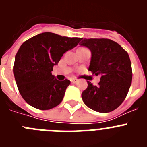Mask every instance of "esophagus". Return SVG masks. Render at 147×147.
<instances>
[{
  "label": "esophagus",
  "mask_w": 147,
  "mask_h": 147,
  "mask_svg": "<svg viewBox=\"0 0 147 147\" xmlns=\"http://www.w3.org/2000/svg\"><path fill=\"white\" fill-rule=\"evenodd\" d=\"M71 83H73V84H76V83L78 82V80H76V79H71Z\"/></svg>",
  "instance_id": "1"
}]
</instances>
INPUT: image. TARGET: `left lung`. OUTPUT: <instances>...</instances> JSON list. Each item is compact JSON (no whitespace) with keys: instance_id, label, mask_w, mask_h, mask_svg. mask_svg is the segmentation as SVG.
<instances>
[{"instance_id":"obj_1","label":"left lung","mask_w":147,"mask_h":147,"mask_svg":"<svg viewBox=\"0 0 147 147\" xmlns=\"http://www.w3.org/2000/svg\"><path fill=\"white\" fill-rule=\"evenodd\" d=\"M80 45L91 51L88 70L100 75L98 85L88 82L82 93L83 102L99 113H109L124 102L132 82V65L127 52L117 42L109 39H84Z\"/></svg>"}]
</instances>
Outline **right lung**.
<instances>
[{
  "label": "right lung",
  "mask_w": 147,
  "mask_h": 147,
  "mask_svg": "<svg viewBox=\"0 0 147 147\" xmlns=\"http://www.w3.org/2000/svg\"><path fill=\"white\" fill-rule=\"evenodd\" d=\"M81 40L44 32L22 44L15 56L14 75L19 92L28 105L49 110L62 102L71 82L59 81L51 71L63 54Z\"/></svg>",
  "instance_id": "1"
}]
</instances>
